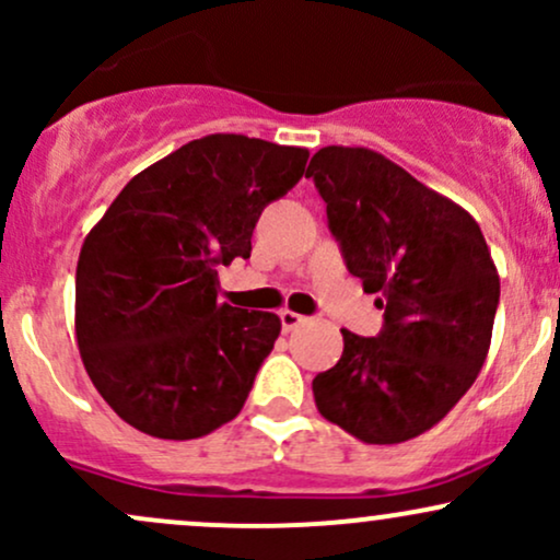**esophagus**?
Here are the masks:
<instances>
[{
  "mask_svg": "<svg viewBox=\"0 0 560 560\" xmlns=\"http://www.w3.org/2000/svg\"><path fill=\"white\" fill-rule=\"evenodd\" d=\"M279 318H281V329H284V331L298 329L300 324H305V320H307L305 316H300V313H294V311H281Z\"/></svg>",
  "mask_w": 560,
  "mask_h": 560,
  "instance_id": "1",
  "label": "esophagus"
}]
</instances>
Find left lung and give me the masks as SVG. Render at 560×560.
Listing matches in <instances>:
<instances>
[{
    "instance_id": "obj_1",
    "label": "left lung",
    "mask_w": 560,
    "mask_h": 560,
    "mask_svg": "<svg viewBox=\"0 0 560 560\" xmlns=\"http://www.w3.org/2000/svg\"><path fill=\"white\" fill-rule=\"evenodd\" d=\"M313 178L329 229L384 329H342L337 365L313 378L318 413L365 445H397L440 423L477 382L500 276L468 210L369 147H324Z\"/></svg>"
}]
</instances>
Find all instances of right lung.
<instances>
[{"mask_svg": "<svg viewBox=\"0 0 560 560\" xmlns=\"http://www.w3.org/2000/svg\"><path fill=\"white\" fill-rule=\"evenodd\" d=\"M307 155L210 133L137 173L86 234L75 339L96 392L133 429L197 440L240 416L281 318L218 302L215 268L249 258L262 208L300 182Z\"/></svg>", "mask_w": 560, "mask_h": 560, "instance_id": "1", "label": "right lung"}]
</instances>
